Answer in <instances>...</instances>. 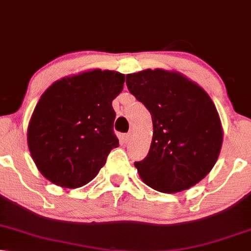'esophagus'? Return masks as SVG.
Segmentation results:
<instances>
[{
	"instance_id": "34e87169",
	"label": "esophagus",
	"mask_w": 251,
	"mask_h": 251,
	"mask_svg": "<svg viewBox=\"0 0 251 251\" xmlns=\"http://www.w3.org/2000/svg\"><path fill=\"white\" fill-rule=\"evenodd\" d=\"M131 138H132V133L131 132L126 133V134H124V136H123L124 141H125V142H128L129 140H131Z\"/></svg>"
}]
</instances>
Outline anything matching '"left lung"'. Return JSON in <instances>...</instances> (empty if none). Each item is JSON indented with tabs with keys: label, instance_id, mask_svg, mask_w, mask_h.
<instances>
[{
	"label": "left lung",
	"instance_id": "left-lung-1",
	"mask_svg": "<svg viewBox=\"0 0 251 251\" xmlns=\"http://www.w3.org/2000/svg\"><path fill=\"white\" fill-rule=\"evenodd\" d=\"M129 93L149 111L153 140L134 162L142 180L160 192L196 185L217 162L223 128L213 102L195 82L162 69L126 75Z\"/></svg>",
	"mask_w": 251,
	"mask_h": 251
}]
</instances>
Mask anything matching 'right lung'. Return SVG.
Here are the masks:
<instances>
[{
  "label": "right lung",
  "mask_w": 251,
  "mask_h": 251,
  "mask_svg": "<svg viewBox=\"0 0 251 251\" xmlns=\"http://www.w3.org/2000/svg\"><path fill=\"white\" fill-rule=\"evenodd\" d=\"M125 75L100 69L62 78L40 97L27 128L38 169L63 188L90 182L119 140L113 131L112 100Z\"/></svg>",
  "instance_id": "1"
}]
</instances>
